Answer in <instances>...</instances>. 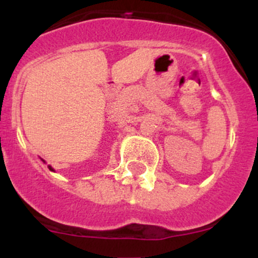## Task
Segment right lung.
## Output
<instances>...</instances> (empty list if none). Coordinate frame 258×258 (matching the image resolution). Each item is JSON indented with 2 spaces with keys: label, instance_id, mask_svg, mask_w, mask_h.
Wrapping results in <instances>:
<instances>
[{
  "label": "right lung",
  "instance_id": "obj_1",
  "mask_svg": "<svg viewBox=\"0 0 258 258\" xmlns=\"http://www.w3.org/2000/svg\"><path fill=\"white\" fill-rule=\"evenodd\" d=\"M48 168H49V170H51V171H54V170H53V168H52L51 166H48Z\"/></svg>",
  "mask_w": 258,
  "mask_h": 258
}]
</instances>
